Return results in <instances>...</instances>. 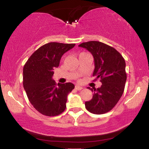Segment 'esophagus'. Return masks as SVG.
Here are the masks:
<instances>
[{
	"label": "esophagus",
	"mask_w": 149,
	"mask_h": 149,
	"mask_svg": "<svg viewBox=\"0 0 149 149\" xmlns=\"http://www.w3.org/2000/svg\"><path fill=\"white\" fill-rule=\"evenodd\" d=\"M83 88V87L79 86V85H76V86H75V89L77 90H81Z\"/></svg>",
	"instance_id": "esophagus-1"
}]
</instances>
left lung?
<instances>
[{
	"instance_id": "left-lung-1",
	"label": "left lung",
	"mask_w": 149,
	"mask_h": 149,
	"mask_svg": "<svg viewBox=\"0 0 149 149\" xmlns=\"http://www.w3.org/2000/svg\"><path fill=\"white\" fill-rule=\"evenodd\" d=\"M91 52L95 61L93 76L100 78V88L88 89L94 92L91 100L85 102L87 110L94 114L110 111L116 105L125 89L127 74L124 58L113 47L99 41H89L80 44Z\"/></svg>"
}]
</instances>
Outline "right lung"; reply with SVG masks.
<instances>
[{
	"label": "right lung",
	"mask_w": 149,
	"mask_h": 149,
	"mask_svg": "<svg viewBox=\"0 0 149 149\" xmlns=\"http://www.w3.org/2000/svg\"><path fill=\"white\" fill-rule=\"evenodd\" d=\"M74 46L49 42L36 50L24 66V88L31 104L42 115L56 116L66 109L68 95L75 86L71 83L57 85L52 80L53 70L59 66L63 54Z\"/></svg>",
	"instance_id": "1"
}]
</instances>
